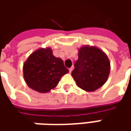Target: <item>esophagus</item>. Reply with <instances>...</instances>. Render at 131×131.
<instances>
[{
    "label": "esophagus",
    "instance_id": "obj_1",
    "mask_svg": "<svg viewBox=\"0 0 131 131\" xmlns=\"http://www.w3.org/2000/svg\"><path fill=\"white\" fill-rule=\"evenodd\" d=\"M73 68H74V67H73V66H71V68H69V72H70V73H71V71H73Z\"/></svg>",
    "mask_w": 131,
    "mask_h": 131
}]
</instances>
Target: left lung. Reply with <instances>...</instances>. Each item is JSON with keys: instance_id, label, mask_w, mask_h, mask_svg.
<instances>
[{"instance_id": "left-lung-1", "label": "left lung", "mask_w": 131, "mask_h": 131, "mask_svg": "<svg viewBox=\"0 0 131 131\" xmlns=\"http://www.w3.org/2000/svg\"><path fill=\"white\" fill-rule=\"evenodd\" d=\"M79 58L71 75L79 88L95 91L106 82L110 63L105 53L94 47H83L79 50Z\"/></svg>"}]
</instances>
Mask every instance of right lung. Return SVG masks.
I'll use <instances>...</instances> for the list:
<instances>
[{"label": "right lung", "mask_w": 131, "mask_h": 131, "mask_svg": "<svg viewBox=\"0 0 131 131\" xmlns=\"http://www.w3.org/2000/svg\"><path fill=\"white\" fill-rule=\"evenodd\" d=\"M68 72L61 58L53 55L50 48L32 53L23 66L24 78L31 89L44 93L54 88Z\"/></svg>", "instance_id": "add662e5"}]
</instances>
